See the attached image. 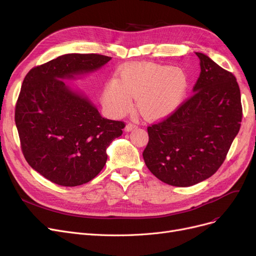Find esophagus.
<instances>
[{
    "label": "esophagus",
    "instance_id": "34e87169",
    "mask_svg": "<svg viewBox=\"0 0 256 256\" xmlns=\"http://www.w3.org/2000/svg\"><path fill=\"white\" fill-rule=\"evenodd\" d=\"M136 128H137V126L132 124H130V122L126 126V132H132V130H135Z\"/></svg>",
    "mask_w": 256,
    "mask_h": 256
}]
</instances>
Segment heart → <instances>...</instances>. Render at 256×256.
Here are the masks:
<instances>
[{
	"label": "heart",
	"instance_id": "obj_1",
	"mask_svg": "<svg viewBox=\"0 0 256 256\" xmlns=\"http://www.w3.org/2000/svg\"><path fill=\"white\" fill-rule=\"evenodd\" d=\"M189 78L184 70L154 63L128 64L120 70L119 78L106 83L102 104L114 116L128 112L137 98L140 113L148 119L169 116L182 104Z\"/></svg>",
	"mask_w": 256,
	"mask_h": 256
}]
</instances>
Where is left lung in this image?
I'll use <instances>...</instances> for the list:
<instances>
[{"label":"left lung","mask_w":256,"mask_h":256,"mask_svg":"<svg viewBox=\"0 0 256 256\" xmlns=\"http://www.w3.org/2000/svg\"><path fill=\"white\" fill-rule=\"evenodd\" d=\"M200 74L193 96L162 122L147 128L144 162L156 178L176 186H190L220 168L242 121L236 76L208 56L196 52Z\"/></svg>","instance_id":"1"}]
</instances>
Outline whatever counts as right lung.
I'll return each mask as SVG.
<instances>
[{
  "label": "right lung",
  "instance_id": "add662e5",
  "mask_svg": "<svg viewBox=\"0 0 256 256\" xmlns=\"http://www.w3.org/2000/svg\"><path fill=\"white\" fill-rule=\"evenodd\" d=\"M111 60L98 54H65L26 76L16 108V124L28 164L64 186L86 184L106 165V148L124 124L104 118L74 80Z\"/></svg>",
  "mask_w": 256,
  "mask_h": 256
}]
</instances>
